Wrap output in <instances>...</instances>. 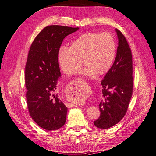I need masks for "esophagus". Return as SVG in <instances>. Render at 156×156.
<instances>
[{
    "label": "esophagus",
    "instance_id": "esophagus-1",
    "mask_svg": "<svg viewBox=\"0 0 156 156\" xmlns=\"http://www.w3.org/2000/svg\"><path fill=\"white\" fill-rule=\"evenodd\" d=\"M81 80L80 79H76V80H73V81L72 82V85H74V86H76V85L78 84V83H81ZM76 87H75V88H74V89H76ZM67 106L69 107V108H72V107H75V106H76V105L75 104H67Z\"/></svg>",
    "mask_w": 156,
    "mask_h": 156
}]
</instances>
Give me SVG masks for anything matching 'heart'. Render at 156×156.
Listing matches in <instances>:
<instances>
[{
	"mask_svg": "<svg viewBox=\"0 0 156 156\" xmlns=\"http://www.w3.org/2000/svg\"><path fill=\"white\" fill-rule=\"evenodd\" d=\"M116 43L108 32H87L74 39L70 47L62 46L58 50V59L62 71L71 74L82 66L80 74L91 76L106 73L114 62Z\"/></svg>",
	"mask_w": 156,
	"mask_h": 156,
	"instance_id": "heart-1",
	"label": "heart"
}]
</instances>
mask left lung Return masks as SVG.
Here are the masks:
<instances>
[{"instance_id": "left-lung-1", "label": "left lung", "mask_w": 156, "mask_h": 156, "mask_svg": "<svg viewBox=\"0 0 156 156\" xmlns=\"http://www.w3.org/2000/svg\"><path fill=\"white\" fill-rule=\"evenodd\" d=\"M118 47L115 62L101 81L103 98L95 126L108 129L119 122L127 112L133 92L132 55L124 35L115 29Z\"/></svg>"}]
</instances>
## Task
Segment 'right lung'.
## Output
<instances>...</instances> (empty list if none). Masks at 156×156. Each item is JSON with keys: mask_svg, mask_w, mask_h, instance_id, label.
I'll use <instances>...</instances> for the list:
<instances>
[{"mask_svg": "<svg viewBox=\"0 0 156 156\" xmlns=\"http://www.w3.org/2000/svg\"><path fill=\"white\" fill-rule=\"evenodd\" d=\"M79 28L51 25L34 40L25 67L28 111L40 127L48 131L61 128L66 121L67 108L57 93L61 77L58 52L65 37Z\"/></svg>", "mask_w": 156, "mask_h": 156, "instance_id": "obj_1", "label": "right lung"}]
</instances>
